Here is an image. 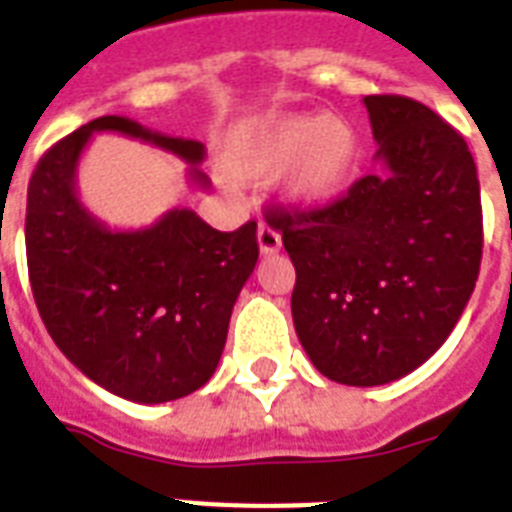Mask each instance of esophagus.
<instances>
[{
	"mask_svg": "<svg viewBox=\"0 0 512 512\" xmlns=\"http://www.w3.org/2000/svg\"><path fill=\"white\" fill-rule=\"evenodd\" d=\"M257 244H260V252L263 255H273V252H279L281 249V236L276 228H271L268 223H260L257 228Z\"/></svg>",
	"mask_w": 512,
	"mask_h": 512,
	"instance_id": "34e87169",
	"label": "esophagus"
}]
</instances>
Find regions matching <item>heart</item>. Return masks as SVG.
Segmentation results:
<instances>
[{
    "label": "heart",
    "instance_id": "heart-1",
    "mask_svg": "<svg viewBox=\"0 0 512 512\" xmlns=\"http://www.w3.org/2000/svg\"><path fill=\"white\" fill-rule=\"evenodd\" d=\"M361 140L348 122L327 114L268 116L233 132L225 172L239 183L281 175V191L295 204H327L356 175Z\"/></svg>",
    "mask_w": 512,
    "mask_h": 512
}]
</instances>
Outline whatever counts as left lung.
I'll use <instances>...</instances> for the list:
<instances>
[{"label": "left lung", "mask_w": 512, "mask_h": 512, "mask_svg": "<svg viewBox=\"0 0 512 512\" xmlns=\"http://www.w3.org/2000/svg\"><path fill=\"white\" fill-rule=\"evenodd\" d=\"M380 170L268 223L295 265L292 319L329 380H401L452 335L481 268L476 162L460 132L401 95H366Z\"/></svg>", "instance_id": "left-lung-1"}]
</instances>
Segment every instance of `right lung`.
Instances as JSON below:
<instances>
[{"label":"right lung","instance_id":"1","mask_svg":"<svg viewBox=\"0 0 512 512\" xmlns=\"http://www.w3.org/2000/svg\"><path fill=\"white\" fill-rule=\"evenodd\" d=\"M95 132L180 156L207 188L199 140L127 116H100L39 159L28 183L26 257L36 308L63 356L114 396L164 404L199 390L223 356L228 321L257 263V223L223 233L175 207L138 231H111L84 207L76 170Z\"/></svg>","mask_w":512,"mask_h":512}]
</instances>
